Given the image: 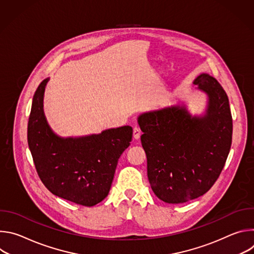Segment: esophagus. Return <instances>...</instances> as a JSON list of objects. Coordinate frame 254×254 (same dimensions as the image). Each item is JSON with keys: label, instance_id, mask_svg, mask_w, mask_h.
<instances>
[{"label": "esophagus", "instance_id": "esophagus-1", "mask_svg": "<svg viewBox=\"0 0 254 254\" xmlns=\"http://www.w3.org/2000/svg\"><path fill=\"white\" fill-rule=\"evenodd\" d=\"M139 136H140V129L138 127H133V137L135 139H138Z\"/></svg>", "mask_w": 254, "mask_h": 254}]
</instances>
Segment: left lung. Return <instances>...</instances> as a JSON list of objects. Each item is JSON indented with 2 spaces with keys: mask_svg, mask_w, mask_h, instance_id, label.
Listing matches in <instances>:
<instances>
[{
  "mask_svg": "<svg viewBox=\"0 0 254 254\" xmlns=\"http://www.w3.org/2000/svg\"><path fill=\"white\" fill-rule=\"evenodd\" d=\"M208 96L206 114L191 116L186 105H172L137 118L152 190L169 204L185 203L210 190L227 160L232 141L228 96L214 77L193 82Z\"/></svg>",
  "mask_w": 254,
  "mask_h": 254,
  "instance_id": "left-lung-1",
  "label": "left lung"
}]
</instances>
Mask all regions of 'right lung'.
Listing matches in <instances>:
<instances>
[{"instance_id":"add662e5","label":"right lung","mask_w":254,"mask_h":254,"mask_svg":"<svg viewBox=\"0 0 254 254\" xmlns=\"http://www.w3.org/2000/svg\"><path fill=\"white\" fill-rule=\"evenodd\" d=\"M48 78L36 90L28 122V144L36 171L55 196L91 207L111 190L118 162L128 148L132 128L125 126L98 134L58 136L49 127L43 97Z\"/></svg>"}]
</instances>
